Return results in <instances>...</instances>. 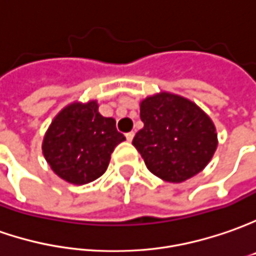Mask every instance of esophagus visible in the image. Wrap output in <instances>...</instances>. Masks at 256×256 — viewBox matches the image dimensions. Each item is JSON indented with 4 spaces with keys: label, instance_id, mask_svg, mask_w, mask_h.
<instances>
[{
    "label": "esophagus",
    "instance_id": "obj_1",
    "mask_svg": "<svg viewBox=\"0 0 256 256\" xmlns=\"http://www.w3.org/2000/svg\"><path fill=\"white\" fill-rule=\"evenodd\" d=\"M133 137H134V133H133V132H128V133H126V138H128V142H132V140H133Z\"/></svg>",
    "mask_w": 256,
    "mask_h": 256
}]
</instances>
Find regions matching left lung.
<instances>
[{
	"instance_id": "obj_1",
	"label": "left lung",
	"mask_w": 256,
	"mask_h": 256,
	"mask_svg": "<svg viewBox=\"0 0 256 256\" xmlns=\"http://www.w3.org/2000/svg\"><path fill=\"white\" fill-rule=\"evenodd\" d=\"M144 128L133 146L154 176L182 182L206 168L216 153L218 138L212 120L194 102L162 92L140 103Z\"/></svg>"
}]
</instances>
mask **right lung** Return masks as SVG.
I'll use <instances>...</instances> for the list:
<instances>
[{
  "instance_id": "obj_1",
  "label": "right lung",
  "mask_w": 256,
  "mask_h": 256,
  "mask_svg": "<svg viewBox=\"0 0 256 256\" xmlns=\"http://www.w3.org/2000/svg\"><path fill=\"white\" fill-rule=\"evenodd\" d=\"M96 100L74 102L52 120L42 142V153L54 172L70 184L82 186L106 172L114 147L126 137L116 120L103 118Z\"/></svg>"
}]
</instances>
